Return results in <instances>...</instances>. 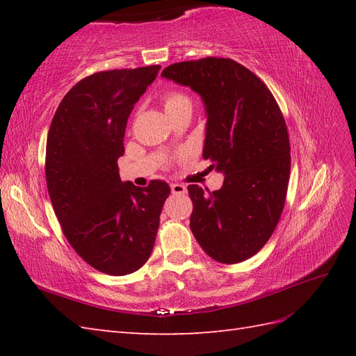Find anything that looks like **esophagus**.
<instances>
[{
    "label": "esophagus",
    "instance_id": "34e87169",
    "mask_svg": "<svg viewBox=\"0 0 356 356\" xmlns=\"http://www.w3.org/2000/svg\"><path fill=\"white\" fill-rule=\"evenodd\" d=\"M171 193L176 195H184L186 194V186L180 184H171Z\"/></svg>",
    "mask_w": 356,
    "mask_h": 356
}]
</instances>
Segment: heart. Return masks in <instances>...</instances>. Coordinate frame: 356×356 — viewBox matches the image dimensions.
Segmentation results:
<instances>
[{
    "instance_id": "b5f03b06",
    "label": "heart",
    "mask_w": 356,
    "mask_h": 356,
    "mask_svg": "<svg viewBox=\"0 0 356 356\" xmlns=\"http://www.w3.org/2000/svg\"><path fill=\"white\" fill-rule=\"evenodd\" d=\"M184 105H191V97L180 90H170L163 95V107L166 111L176 110Z\"/></svg>"
}]
</instances>
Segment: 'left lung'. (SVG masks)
<instances>
[{"label":"left lung","instance_id":"left-lung-1","mask_svg":"<svg viewBox=\"0 0 356 356\" xmlns=\"http://www.w3.org/2000/svg\"><path fill=\"white\" fill-rule=\"evenodd\" d=\"M162 76L202 96L203 159L225 174L217 191L188 186L194 237L218 263L251 259L274 234L286 202L291 143L283 113L266 84L229 58L176 63Z\"/></svg>","mask_w":356,"mask_h":356}]
</instances>
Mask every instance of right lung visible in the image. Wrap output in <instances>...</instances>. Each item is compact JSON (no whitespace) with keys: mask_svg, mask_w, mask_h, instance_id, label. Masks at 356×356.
<instances>
[{"mask_svg":"<svg viewBox=\"0 0 356 356\" xmlns=\"http://www.w3.org/2000/svg\"><path fill=\"white\" fill-rule=\"evenodd\" d=\"M161 65L97 72L58 105L45 147V180L65 238L108 275L140 269L154 248L171 194L163 180L139 188L119 177L128 116Z\"/></svg>","mask_w":356,"mask_h":356,"instance_id":"add662e5","label":"right lung"}]
</instances>
